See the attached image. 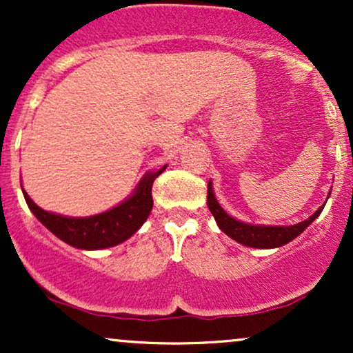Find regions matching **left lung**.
Segmentation results:
<instances>
[{
  "mask_svg": "<svg viewBox=\"0 0 353 353\" xmlns=\"http://www.w3.org/2000/svg\"><path fill=\"white\" fill-rule=\"evenodd\" d=\"M330 197V192H329ZM327 197V199H329ZM208 205L210 214L216 219L219 229L225 232L230 239L239 242V244L247 247H255V249H275V247H282L294 241L295 237L301 236L312 222L315 221L322 212V208H319L314 214L305 221L299 222L294 225H261V224H249V222H242L239 219L229 216L224 209L221 208L216 196L212 190V182L209 181L208 184Z\"/></svg>",
  "mask_w": 353,
  "mask_h": 353,
  "instance_id": "1",
  "label": "left lung"
}]
</instances>
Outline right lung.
Wrapping results in <instances>:
<instances>
[{
    "label": "right lung",
    "instance_id": "right-lung-1",
    "mask_svg": "<svg viewBox=\"0 0 353 353\" xmlns=\"http://www.w3.org/2000/svg\"><path fill=\"white\" fill-rule=\"evenodd\" d=\"M165 168L168 165L144 174L131 196L125 197L112 209L96 216L68 217L48 212L36 205L33 199L24 192V189L23 196L36 219L61 241L76 249L101 250L123 244L129 237L134 236L141 225L148 221L152 210V182L159 174L164 172Z\"/></svg>",
    "mask_w": 353,
    "mask_h": 353
}]
</instances>
